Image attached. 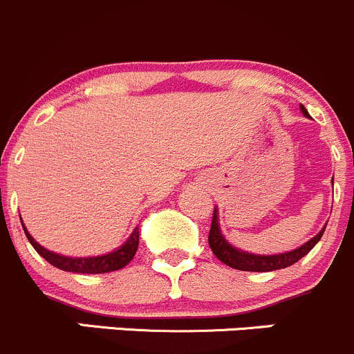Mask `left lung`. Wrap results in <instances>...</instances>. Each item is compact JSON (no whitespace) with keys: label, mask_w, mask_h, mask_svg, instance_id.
I'll return each instance as SVG.
<instances>
[{"label":"left lung","mask_w":354,"mask_h":354,"mask_svg":"<svg viewBox=\"0 0 354 354\" xmlns=\"http://www.w3.org/2000/svg\"><path fill=\"white\" fill-rule=\"evenodd\" d=\"M301 112H304L307 118H310L307 109H305L304 105H301ZM324 230H326V227L317 233L312 240H308L305 245L298 247L297 250L278 254V256H256V254L242 252V250L233 249L230 243L223 239V235H221L220 232V227H218V214L216 211H214L213 218H211V228H209L207 242H209V247L211 250H213L214 256L220 259L223 264L230 266L233 269H239V271L268 272V271H276V269H285L288 266L300 261L304 256H307L313 247H315V243L319 242L320 236L324 235Z\"/></svg>","instance_id":"left-lung-1"}]
</instances>
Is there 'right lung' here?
Wrapping results in <instances>:
<instances>
[{
	"label": "right lung",
	"mask_w": 354,
	"mask_h": 354,
	"mask_svg": "<svg viewBox=\"0 0 354 354\" xmlns=\"http://www.w3.org/2000/svg\"><path fill=\"white\" fill-rule=\"evenodd\" d=\"M25 235H27L28 242L32 243L35 250H37L41 256L46 259L49 264H53L54 268L63 269V271L69 272H82V274H102V272H111L122 269L124 266H127L131 262V259L136 254L138 245H140V230L134 228V232L131 233L129 240L121 247V249L114 250V252L107 254V256L100 257H64L59 254H54L50 250L44 249L39 245L34 239L30 236V233L27 232V228L24 227Z\"/></svg>",
	"instance_id": "obj_1"
}]
</instances>
